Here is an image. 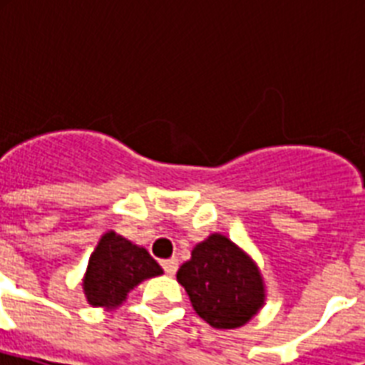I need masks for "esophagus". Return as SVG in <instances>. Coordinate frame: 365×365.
<instances>
[{"label":"esophagus","mask_w":365,"mask_h":365,"mask_svg":"<svg viewBox=\"0 0 365 365\" xmlns=\"http://www.w3.org/2000/svg\"><path fill=\"white\" fill-rule=\"evenodd\" d=\"M178 265H180V261L176 259V257H170V259H165L163 261V269H165L166 274H176L178 271Z\"/></svg>","instance_id":"obj_1"}]
</instances>
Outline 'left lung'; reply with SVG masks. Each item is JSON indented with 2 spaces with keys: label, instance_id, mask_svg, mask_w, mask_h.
I'll list each match as a JSON object with an SVG mask.
<instances>
[{
  "label": "left lung",
  "instance_id": "8db88e82",
  "mask_svg": "<svg viewBox=\"0 0 365 365\" xmlns=\"http://www.w3.org/2000/svg\"><path fill=\"white\" fill-rule=\"evenodd\" d=\"M176 278L187 292L195 312L212 328H240L265 303L259 269L225 235L214 233L197 244Z\"/></svg>",
  "mask_w": 365,
  "mask_h": 365
}]
</instances>
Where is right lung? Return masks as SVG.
<instances>
[{
    "label": "right lung",
    "instance_id": "add662e5",
    "mask_svg": "<svg viewBox=\"0 0 365 365\" xmlns=\"http://www.w3.org/2000/svg\"><path fill=\"white\" fill-rule=\"evenodd\" d=\"M159 274H163V269L148 250L115 231H108L91 254L83 292L93 307L115 309L138 284Z\"/></svg>",
    "mask_w": 365,
    "mask_h": 365
}]
</instances>
